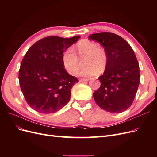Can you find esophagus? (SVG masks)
Here are the masks:
<instances>
[{
	"label": "esophagus",
	"instance_id": "1",
	"mask_svg": "<svg viewBox=\"0 0 157 157\" xmlns=\"http://www.w3.org/2000/svg\"><path fill=\"white\" fill-rule=\"evenodd\" d=\"M89 78H80V82H86V81H88Z\"/></svg>",
	"mask_w": 157,
	"mask_h": 157
}]
</instances>
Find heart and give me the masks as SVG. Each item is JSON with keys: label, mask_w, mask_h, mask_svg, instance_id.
I'll return each instance as SVG.
<instances>
[{"label": "heart", "mask_w": 157, "mask_h": 157, "mask_svg": "<svg viewBox=\"0 0 157 157\" xmlns=\"http://www.w3.org/2000/svg\"><path fill=\"white\" fill-rule=\"evenodd\" d=\"M78 56L84 58L86 67L80 71V77H89L98 74L99 71L103 72L105 70L108 56L106 50L103 47L98 46L94 41L87 39L80 41L76 46ZM62 63L64 68L70 75H75L80 67V59L71 48L66 50L62 55Z\"/></svg>", "instance_id": "1"}]
</instances>
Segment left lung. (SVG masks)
<instances>
[{
	"label": "left lung",
	"instance_id": "obj_1",
	"mask_svg": "<svg viewBox=\"0 0 157 157\" xmlns=\"http://www.w3.org/2000/svg\"><path fill=\"white\" fill-rule=\"evenodd\" d=\"M107 52L108 63L98 79L101 86L93 94L98 105L113 113H122L134 101L140 81V67L130 45L115 33L102 32L89 36Z\"/></svg>",
	"mask_w": 157,
	"mask_h": 157
}]
</instances>
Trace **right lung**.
<instances>
[{"instance_id":"obj_1","label":"right lung","mask_w":157,"mask_h":157,"mask_svg":"<svg viewBox=\"0 0 157 157\" xmlns=\"http://www.w3.org/2000/svg\"><path fill=\"white\" fill-rule=\"evenodd\" d=\"M80 37L47 36L27 50L19 70V80L27 103L35 111L55 113L69 101L71 88L78 80L65 69L62 55Z\"/></svg>"}]
</instances>
